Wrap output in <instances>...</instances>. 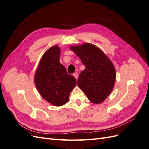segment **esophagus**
<instances>
[{
	"label": "esophagus",
	"instance_id": "esophagus-1",
	"mask_svg": "<svg viewBox=\"0 0 149 149\" xmlns=\"http://www.w3.org/2000/svg\"><path fill=\"white\" fill-rule=\"evenodd\" d=\"M73 76H74V77L76 79H78V74L77 73H74L73 74Z\"/></svg>",
	"mask_w": 149,
	"mask_h": 149
}]
</instances>
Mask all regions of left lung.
Listing matches in <instances>:
<instances>
[{
  "label": "left lung",
  "mask_w": 149,
  "mask_h": 149,
  "mask_svg": "<svg viewBox=\"0 0 149 149\" xmlns=\"http://www.w3.org/2000/svg\"><path fill=\"white\" fill-rule=\"evenodd\" d=\"M70 49L86 67L79 76V88L91 102H103L109 96L115 84L116 73L112 63L101 49L91 43L71 46Z\"/></svg>",
  "instance_id": "8db88e82"
}]
</instances>
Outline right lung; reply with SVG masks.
<instances>
[{
  "label": "right lung",
  "instance_id": "obj_1",
  "mask_svg": "<svg viewBox=\"0 0 149 149\" xmlns=\"http://www.w3.org/2000/svg\"><path fill=\"white\" fill-rule=\"evenodd\" d=\"M60 48L55 45L43 54L35 72L34 81L39 93L53 106H61L69 101L76 79L68 74L60 62Z\"/></svg>",
  "mask_w": 149,
  "mask_h": 149
}]
</instances>
